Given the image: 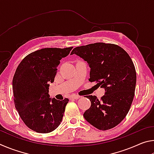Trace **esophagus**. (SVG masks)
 <instances>
[{
    "instance_id": "esophagus-1",
    "label": "esophagus",
    "mask_w": 154,
    "mask_h": 154,
    "mask_svg": "<svg viewBox=\"0 0 154 154\" xmlns=\"http://www.w3.org/2000/svg\"><path fill=\"white\" fill-rule=\"evenodd\" d=\"M81 97H82V96H77V95H73V96H71V98H72V99H75V100H77V99H79V98H80Z\"/></svg>"
}]
</instances>
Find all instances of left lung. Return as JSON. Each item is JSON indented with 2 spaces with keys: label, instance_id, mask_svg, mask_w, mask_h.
<instances>
[{
  "label": "left lung",
  "instance_id": "1",
  "mask_svg": "<svg viewBox=\"0 0 154 154\" xmlns=\"http://www.w3.org/2000/svg\"><path fill=\"white\" fill-rule=\"evenodd\" d=\"M71 54L88 62L89 81L105 90L100 100L95 96H86L91 106L83 117L99 130L113 128L126 116L134 98L137 74L132 59L121 47L104 43L77 47Z\"/></svg>",
  "mask_w": 154,
  "mask_h": 154
}]
</instances>
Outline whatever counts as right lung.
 <instances>
[{"label": "right lung", "instance_id": "add662e5", "mask_svg": "<svg viewBox=\"0 0 154 154\" xmlns=\"http://www.w3.org/2000/svg\"><path fill=\"white\" fill-rule=\"evenodd\" d=\"M72 49L43 48L28 54L18 65L13 79L14 100L21 119L30 129L49 133L60 124L69 99L49 98L60 60Z\"/></svg>", "mask_w": 154, "mask_h": 154}]
</instances>
